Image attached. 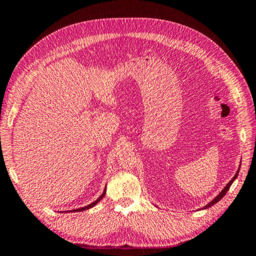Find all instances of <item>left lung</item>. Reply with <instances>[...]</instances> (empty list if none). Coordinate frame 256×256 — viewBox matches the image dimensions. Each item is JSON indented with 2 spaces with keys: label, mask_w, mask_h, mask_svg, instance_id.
I'll use <instances>...</instances> for the list:
<instances>
[{
  "label": "left lung",
  "mask_w": 256,
  "mask_h": 256,
  "mask_svg": "<svg viewBox=\"0 0 256 256\" xmlns=\"http://www.w3.org/2000/svg\"><path fill=\"white\" fill-rule=\"evenodd\" d=\"M239 171H240V170H238V172L236 173V175L234 176V178H232L230 182H229V183L228 184H226V187H224V188L222 190H221L220 192H219V195L217 196V197H214V200H212V202H210L209 204H208V205H206L205 207H204L202 209H207V208H209V207H212V206H214V204L216 202H218L220 200H221V198H222L226 194V192H228L229 190V188H230V186L232 185V183H234V180L238 178V174H239Z\"/></svg>",
  "instance_id": "obj_1"
}]
</instances>
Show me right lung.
Listing matches in <instances>:
<instances>
[{
    "mask_svg": "<svg viewBox=\"0 0 256 256\" xmlns=\"http://www.w3.org/2000/svg\"><path fill=\"white\" fill-rule=\"evenodd\" d=\"M105 194H106V187H105V190H104V192H103V194H102L98 200H96L94 202H92V204H90V205H88V206H84V207H82V208H78V209H73V210H70V212H83V210H86V209H90V208H92V207H94L96 204H98L102 198H103L104 196H105Z\"/></svg>",
    "mask_w": 256,
    "mask_h": 256,
    "instance_id": "right-lung-1",
    "label": "right lung"
}]
</instances>
